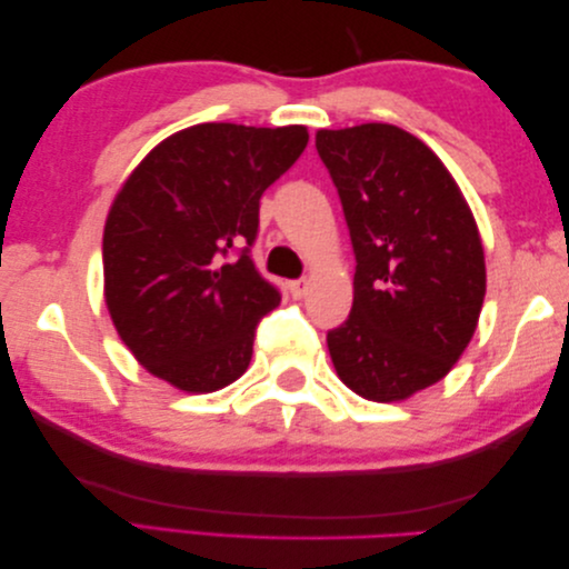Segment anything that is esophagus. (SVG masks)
I'll list each match as a JSON object with an SVG mask.
<instances>
[{
	"mask_svg": "<svg viewBox=\"0 0 569 569\" xmlns=\"http://www.w3.org/2000/svg\"><path fill=\"white\" fill-rule=\"evenodd\" d=\"M307 279L302 277V279H292L290 282V292H292V297H297V300H300V297H305L307 295Z\"/></svg>",
	"mask_w": 569,
	"mask_h": 569,
	"instance_id": "34e87169",
	"label": "esophagus"
}]
</instances>
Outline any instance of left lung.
<instances>
[{
    "mask_svg": "<svg viewBox=\"0 0 569 569\" xmlns=\"http://www.w3.org/2000/svg\"><path fill=\"white\" fill-rule=\"evenodd\" d=\"M346 213L356 279L328 332L342 383L378 403L439 383L467 350L487 292L477 221L431 148L388 123L318 130Z\"/></svg>",
    "mask_w": 569,
    "mask_h": 569,
    "instance_id": "1",
    "label": "left lung"
}]
</instances>
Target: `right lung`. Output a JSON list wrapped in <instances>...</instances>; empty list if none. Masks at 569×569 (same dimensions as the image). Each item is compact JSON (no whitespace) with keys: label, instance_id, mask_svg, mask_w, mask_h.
I'll use <instances>...</instances> for the list:
<instances>
[{"label":"right lung","instance_id":"1","mask_svg":"<svg viewBox=\"0 0 569 569\" xmlns=\"http://www.w3.org/2000/svg\"><path fill=\"white\" fill-rule=\"evenodd\" d=\"M307 141L305 126L201 123L123 183L102 234L106 305L156 378L213 393L249 368L257 325L282 300L251 262L259 199Z\"/></svg>","mask_w":569,"mask_h":569}]
</instances>
